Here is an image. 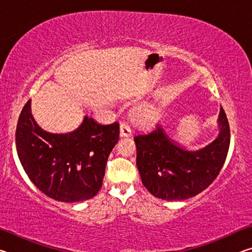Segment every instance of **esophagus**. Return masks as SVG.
Listing matches in <instances>:
<instances>
[{
  "instance_id": "34e87169",
  "label": "esophagus",
  "mask_w": 252,
  "mask_h": 252,
  "mask_svg": "<svg viewBox=\"0 0 252 252\" xmlns=\"http://www.w3.org/2000/svg\"><path fill=\"white\" fill-rule=\"evenodd\" d=\"M132 133L130 126L126 122H122L120 126V135L121 136H130Z\"/></svg>"
}]
</instances>
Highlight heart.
Here are the masks:
<instances>
[{
    "label": "heart",
    "mask_w": 252,
    "mask_h": 252,
    "mask_svg": "<svg viewBox=\"0 0 252 252\" xmlns=\"http://www.w3.org/2000/svg\"><path fill=\"white\" fill-rule=\"evenodd\" d=\"M133 117L140 122H148L153 118L152 106L148 104L140 105L133 111Z\"/></svg>",
    "instance_id": "1"
}]
</instances>
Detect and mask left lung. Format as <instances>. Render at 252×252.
I'll list each match as a JSON object with an SVG mask.
<instances>
[{"label":"left lung","mask_w":252,"mask_h":252,"mask_svg":"<svg viewBox=\"0 0 252 252\" xmlns=\"http://www.w3.org/2000/svg\"><path fill=\"white\" fill-rule=\"evenodd\" d=\"M219 135L198 151L182 149L172 141L160 125L136 133V167L143 186L162 200H185L202 192L218 177L228 155L230 127L220 109Z\"/></svg>","instance_id":"left-lung-1"}]
</instances>
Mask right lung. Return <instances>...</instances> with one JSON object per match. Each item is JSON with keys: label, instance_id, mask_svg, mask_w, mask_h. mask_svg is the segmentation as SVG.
Masks as SVG:
<instances>
[{"label": "right lung", "instance_id": "1", "mask_svg": "<svg viewBox=\"0 0 252 252\" xmlns=\"http://www.w3.org/2000/svg\"><path fill=\"white\" fill-rule=\"evenodd\" d=\"M119 134L118 122L103 126L88 117L73 132L50 133L34 121L29 100L19 117L15 141L21 164L34 186L57 201L72 203L99 192Z\"/></svg>", "mask_w": 252, "mask_h": 252}]
</instances>
